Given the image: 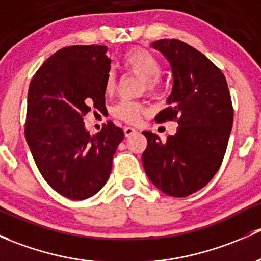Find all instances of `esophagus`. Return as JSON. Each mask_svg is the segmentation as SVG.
Here are the masks:
<instances>
[{"mask_svg":"<svg viewBox=\"0 0 261 261\" xmlns=\"http://www.w3.org/2000/svg\"><path fill=\"white\" fill-rule=\"evenodd\" d=\"M123 133H125V136L126 138H130V136H133L134 134L138 133V130L134 127H130V126H127V127L123 128Z\"/></svg>","mask_w":261,"mask_h":261,"instance_id":"1","label":"esophagus"}]
</instances>
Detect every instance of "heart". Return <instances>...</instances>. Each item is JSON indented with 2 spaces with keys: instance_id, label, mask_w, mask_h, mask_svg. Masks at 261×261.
Here are the masks:
<instances>
[{
  "instance_id": "heart-1",
  "label": "heart",
  "mask_w": 261,
  "mask_h": 261,
  "mask_svg": "<svg viewBox=\"0 0 261 261\" xmlns=\"http://www.w3.org/2000/svg\"><path fill=\"white\" fill-rule=\"evenodd\" d=\"M122 61L128 71L142 77V81H144L142 90H146L151 95L158 94L160 90L159 75L161 72V65L155 55L142 47H134L126 51ZM115 85H116V75H115V71L110 68L106 73L105 91L108 94L114 91ZM111 114L121 121L135 123L141 119V116L147 114V108L140 101L122 100L112 108Z\"/></svg>"
}]
</instances>
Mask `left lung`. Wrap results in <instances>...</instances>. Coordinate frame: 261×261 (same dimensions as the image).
Wrapping results in <instances>:
<instances>
[{"instance_id":"8db88e82","label":"left lung","mask_w":261,"mask_h":261,"mask_svg":"<svg viewBox=\"0 0 261 261\" xmlns=\"http://www.w3.org/2000/svg\"><path fill=\"white\" fill-rule=\"evenodd\" d=\"M172 71V90L158 122L179 123L175 135L161 141L144 131L147 146L142 164L159 190L185 197L204 188L218 172L226 151L234 110L220 68L182 41L163 38L152 42Z\"/></svg>"}]
</instances>
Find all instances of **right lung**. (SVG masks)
I'll list each match as a JSON object with an SVG mask.
<instances>
[{
	"label": "right lung",
	"instance_id": "right-lung-1",
	"mask_svg": "<svg viewBox=\"0 0 261 261\" xmlns=\"http://www.w3.org/2000/svg\"><path fill=\"white\" fill-rule=\"evenodd\" d=\"M106 46H68L48 57L32 77L24 136L46 182L71 200L102 189L123 139L112 121L90 135L84 116L105 108V79L111 68Z\"/></svg>",
	"mask_w": 261,
	"mask_h": 261
}]
</instances>
